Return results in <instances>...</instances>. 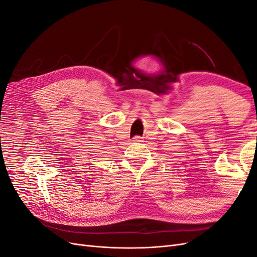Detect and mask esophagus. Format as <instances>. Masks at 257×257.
I'll use <instances>...</instances> for the list:
<instances>
[{
	"label": "esophagus",
	"mask_w": 257,
	"mask_h": 257,
	"mask_svg": "<svg viewBox=\"0 0 257 257\" xmlns=\"http://www.w3.org/2000/svg\"><path fill=\"white\" fill-rule=\"evenodd\" d=\"M133 142H134V143H141V142H143V141H142V137L135 136V137L133 138Z\"/></svg>",
	"instance_id": "esophagus-1"
}]
</instances>
